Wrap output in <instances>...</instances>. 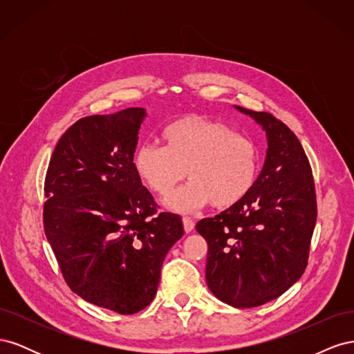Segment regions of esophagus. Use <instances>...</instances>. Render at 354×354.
<instances>
[{
  "mask_svg": "<svg viewBox=\"0 0 354 354\" xmlns=\"http://www.w3.org/2000/svg\"><path fill=\"white\" fill-rule=\"evenodd\" d=\"M183 226H185V232L190 233L192 230L195 229V221L189 218V217H183Z\"/></svg>",
  "mask_w": 354,
  "mask_h": 354,
  "instance_id": "1",
  "label": "esophagus"
}]
</instances>
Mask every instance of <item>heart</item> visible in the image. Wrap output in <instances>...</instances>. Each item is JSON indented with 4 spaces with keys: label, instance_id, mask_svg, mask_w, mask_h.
Listing matches in <instances>:
<instances>
[{
    "label": "heart",
    "instance_id": "1",
    "mask_svg": "<svg viewBox=\"0 0 354 354\" xmlns=\"http://www.w3.org/2000/svg\"><path fill=\"white\" fill-rule=\"evenodd\" d=\"M164 147L143 143L133 155L136 174L155 194L165 195L186 174L189 183L165 198L177 212L212 203L218 209L236 205L250 194L260 169L259 149L251 138L234 134L226 124L198 115L169 122Z\"/></svg>",
    "mask_w": 354,
    "mask_h": 354
}]
</instances>
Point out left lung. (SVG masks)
<instances>
[{"label":"left lung","mask_w":354,"mask_h":354,"mask_svg":"<svg viewBox=\"0 0 354 354\" xmlns=\"http://www.w3.org/2000/svg\"><path fill=\"white\" fill-rule=\"evenodd\" d=\"M234 109L266 133L264 165L248 195L198 221L196 230L208 243L209 291L223 303L246 308L281 297L301 277L317 208L312 168L297 136L270 113Z\"/></svg>","instance_id":"8db88e82"}]
</instances>
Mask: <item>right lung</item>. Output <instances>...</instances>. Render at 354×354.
Masks as SVG:
<instances>
[{
    "label": "right lung",
    "instance_id": "1",
    "mask_svg": "<svg viewBox=\"0 0 354 354\" xmlns=\"http://www.w3.org/2000/svg\"><path fill=\"white\" fill-rule=\"evenodd\" d=\"M146 109L75 122L46 176L44 229L60 270L85 301L134 315L152 303L165 255L181 236L173 212L156 214L133 155Z\"/></svg>",
    "mask_w": 354,
    "mask_h": 354
}]
</instances>
